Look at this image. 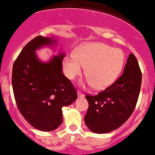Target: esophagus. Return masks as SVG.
Returning a JSON list of instances; mask_svg holds the SVG:
<instances>
[{"label": "esophagus", "mask_w": 155, "mask_h": 155, "mask_svg": "<svg viewBox=\"0 0 155 155\" xmlns=\"http://www.w3.org/2000/svg\"><path fill=\"white\" fill-rule=\"evenodd\" d=\"M77 95H78V97H84V94H83V93H82V92H80V91H78V93H77Z\"/></svg>", "instance_id": "34e87169"}]
</instances>
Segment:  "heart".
Here are the masks:
<instances>
[{
    "mask_svg": "<svg viewBox=\"0 0 155 155\" xmlns=\"http://www.w3.org/2000/svg\"><path fill=\"white\" fill-rule=\"evenodd\" d=\"M124 64V54L117 48L93 42L80 47L75 55L64 58V73L68 79H76L86 68L88 83L97 90H103L117 79Z\"/></svg>",
    "mask_w": 155,
    "mask_h": 155,
    "instance_id": "heart-1",
    "label": "heart"
}]
</instances>
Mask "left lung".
I'll list each match as a JSON object with an SVG mask.
<instances>
[{
	"instance_id": "left-lung-1",
	"label": "left lung",
	"mask_w": 155,
	"mask_h": 155,
	"mask_svg": "<svg viewBox=\"0 0 155 155\" xmlns=\"http://www.w3.org/2000/svg\"><path fill=\"white\" fill-rule=\"evenodd\" d=\"M142 73L136 57L128 56L123 74L97 95L87 94L89 107L84 120L96 134L111 132L124 124L134 110L138 100Z\"/></svg>"
}]
</instances>
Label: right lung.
Returning a JSON list of instances; mask_svg holds the SVG:
<instances>
[{
	"label": "right lung",
	"mask_w": 155,
	"mask_h": 155,
	"mask_svg": "<svg viewBox=\"0 0 155 155\" xmlns=\"http://www.w3.org/2000/svg\"><path fill=\"white\" fill-rule=\"evenodd\" d=\"M55 43L50 38L37 36L29 41L15 61L12 87L19 111L35 128L51 131L62 124V108L77 98L72 83L62 73L65 55L54 56L48 62L37 58L35 50Z\"/></svg>",
	"instance_id": "obj_1"
}]
</instances>
